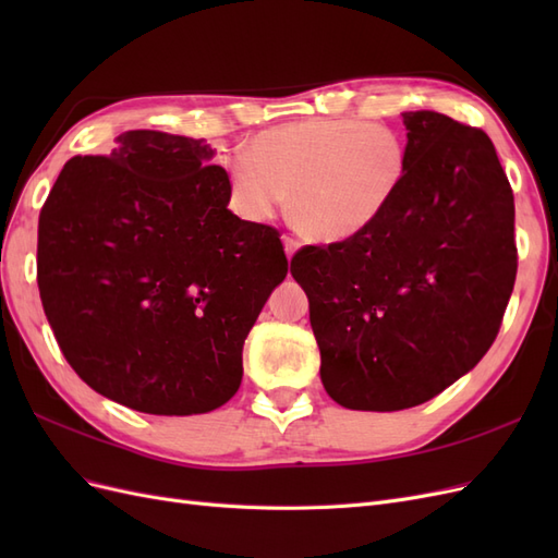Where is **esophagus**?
<instances>
[{
  "label": "esophagus",
  "instance_id": "1",
  "mask_svg": "<svg viewBox=\"0 0 558 558\" xmlns=\"http://www.w3.org/2000/svg\"><path fill=\"white\" fill-rule=\"evenodd\" d=\"M283 248H286V256L293 258V253L300 248V242L293 238V234H283Z\"/></svg>",
  "mask_w": 558,
  "mask_h": 558
}]
</instances>
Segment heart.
Listing matches in <instances>:
<instances>
[{
    "instance_id": "1",
    "label": "heart",
    "mask_w": 558,
    "mask_h": 558,
    "mask_svg": "<svg viewBox=\"0 0 558 558\" xmlns=\"http://www.w3.org/2000/svg\"><path fill=\"white\" fill-rule=\"evenodd\" d=\"M408 144L384 123L307 118L260 132L228 160L230 193L251 221L289 193L295 228L316 242H347L373 228L408 177Z\"/></svg>"
}]
</instances>
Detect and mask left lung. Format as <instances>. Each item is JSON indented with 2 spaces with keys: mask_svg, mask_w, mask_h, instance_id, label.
<instances>
[{
  "mask_svg": "<svg viewBox=\"0 0 558 558\" xmlns=\"http://www.w3.org/2000/svg\"><path fill=\"white\" fill-rule=\"evenodd\" d=\"M402 121L410 165L393 205L359 238L291 258L320 381L349 410L442 393L494 344L517 279L514 195L488 134L437 111Z\"/></svg>",
  "mask_w": 558,
  "mask_h": 558,
  "instance_id": "obj_1",
  "label": "left lung"
}]
</instances>
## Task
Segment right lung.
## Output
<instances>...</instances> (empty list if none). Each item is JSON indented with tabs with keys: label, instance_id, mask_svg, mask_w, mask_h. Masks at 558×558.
Returning a JSON list of instances; mask_svg holds the SVG:
<instances>
[{
	"label": "right lung",
	"instance_id": "obj_1",
	"mask_svg": "<svg viewBox=\"0 0 558 558\" xmlns=\"http://www.w3.org/2000/svg\"><path fill=\"white\" fill-rule=\"evenodd\" d=\"M205 140L130 130L74 156L39 214L37 283L60 351L130 410L205 414L242 384V349L289 272L281 234L228 209Z\"/></svg>",
	"mask_w": 558,
	"mask_h": 558
}]
</instances>
